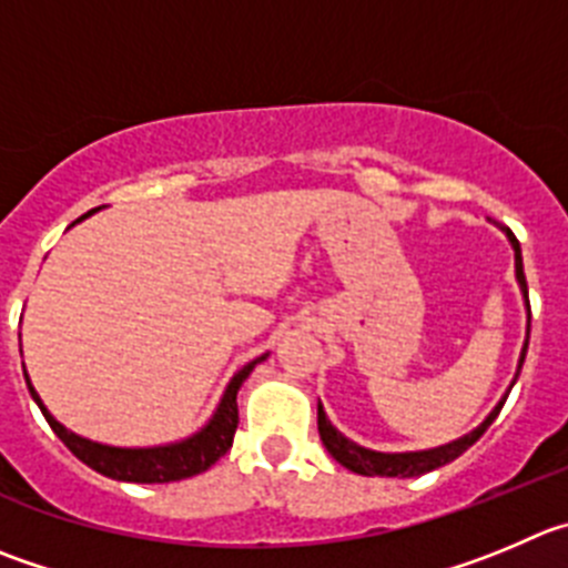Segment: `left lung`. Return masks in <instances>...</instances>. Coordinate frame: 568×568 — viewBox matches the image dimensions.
<instances>
[{"mask_svg": "<svg viewBox=\"0 0 568 568\" xmlns=\"http://www.w3.org/2000/svg\"><path fill=\"white\" fill-rule=\"evenodd\" d=\"M490 224H496V221H490ZM496 226L505 232L507 241H510V246H513V254H516V280H518V288H521L524 305H527V338H524L521 356H518L516 375H513L510 386H507V392L501 395V400L493 406L490 415H487L479 426L470 428L468 434L452 439V443L434 445V448H423V452H373V448H364V445H358V443H353L349 437H344V434L338 432L331 420H327L325 406L320 404L316 406V423H320L322 445H325L327 454H331L338 465H344L347 470H353V474H362V476H397V479H412V476L428 474V470L443 468V465L454 463V459H457L459 454L468 452L470 445H474L476 439L487 432V426L496 420V415H499L501 406H505L507 395H510L513 384H516V378L521 375V364H524V358H527V344H529V320H532V316H529V294H527V277H524L521 243L516 241V235H513L507 226H501V224H496Z\"/></svg>", "mask_w": 568, "mask_h": 568, "instance_id": "8db88e82", "label": "left lung"}]
</instances>
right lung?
Returning a JSON list of instances; mask_svg holds the SVG:
<instances>
[{
	"instance_id": "right-lung-1",
	"label": "right lung",
	"mask_w": 568,
	"mask_h": 568,
	"mask_svg": "<svg viewBox=\"0 0 568 568\" xmlns=\"http://www.w3.org/2000/svg\"><path fill=\"white\" fill-rule=\"evenodd\" d=\"M98 210L87 212L83 219L94 215ZM83 219H78L75 224H81ZM266 358L268 353H263V356L252 358V362L243 364V367L232 375L224 395H221L219 406H215L212 417L199 428V432H193L184 439H176V443L148 445V448H120V445L94 443V439L69 432V428L61 426V423L52 417V412L44 406V400H41V395L36 392V386L30 384L28 369H24V381H28L30 395H33V400L39 404L41 415L47 417L52 432L58 434V439H61V443L67 445L69 452L75 454L83 465H89L92 470H98V474L109 476V479H116V481L164 485V481L190 479V476L212 468V465L219 463V459L230 452L232 437H235V428H237V392H241L243 381L252 375V369L257 367L260 362H266ZM21 367H24V364H21Z\"/></svg>"
}]
</instances>
